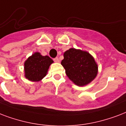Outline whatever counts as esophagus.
I'll list each match as a JSON object with an SVG mask.
<instances>
[{"mask_svg": "<svg viewBox=\"0 0 126 126\" xmlns=\"http://www.w3.org/2000/svg\"><path fill=\"white\" fill-rule=\"evenodd\" d=\"M53 60H54L55 62H59V59H58V57H56V58H54V59H53Z\"/></svg>", "mask_w": 126, "mask_h": 126, "instance_id": "obj_1", "label": "esophagus"}]
</instances>
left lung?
Returning a JSON list of instances; mask_svg holds the SVG:
<instances>
[{"label":"left lung","mask_w":126,"mask_h":126,"mask_svg":"<svg viewBox=\"0 0 126 126\" xmlns=\"http://www.w3.org/2000/svg\"><path fill=\"white\" fill-rule=\"evenodd\" d=\"M61 64L67 76L78 86L89 83L98 72L97 64L89 52L73 48L64 52Z\"/></svg>","instance_id":"8db88e82"}]
</instances>
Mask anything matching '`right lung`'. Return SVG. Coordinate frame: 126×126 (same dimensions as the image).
Masks as SVG:
<instances>
[{"mask_svg": "<svg viewBox=\"0 0 126 126\" xmlns=\"http://www.w3.org/2000/svg\"><path fill=\"white\" fill-rule=\"evenodd\" d=\"M53 60L48 56L35 52L28 58L24 64L25 76L32 81H39L45 76Z\"/></svg>", "mask_w": 126, "mask_h": 126, "instance_id": "right-lung-1", "label": "right lung"}]
</instances>
